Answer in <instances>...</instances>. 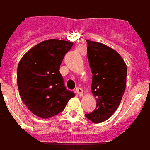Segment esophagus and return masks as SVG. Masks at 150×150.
<instances>
[{
	"instance_id": "34e87169",
	"label": "esophagus",
	"mask_w": 150,
	"mask_h": 150,
	"mask_svg": "<svg viewBox=\"0 0 150 150\" xmlns=\"http://www.w3.org/2000/svg\"><path fill=\"white\" fill-rule=\"evenodd\" d=\"M76 92H77V94L79 96H83V94H84V91H83V89H82L81 88H76Z\"/></svg>"
}]
</instances>
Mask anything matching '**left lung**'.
I'll return each instance as SVG.
<instances>
[{
	"label": "left lung",
	"mask_w": 150,
	"mask_h": 150,
	"mask_svg": "<svg viewBox=\"0 0 150 150\" xmlns=\"http://www.w3.org/2000/svg\"><path fill=\"white\" fill-rule=\"evenodd\" d=\"M86 42L92 74L91 88L96 100V108L85 116L92 122L100 123L109 119L120 104L127 84V69L115 50L103 43Z\"/></svg>",
	"instance_id": "obj_1"
}]
</instances>
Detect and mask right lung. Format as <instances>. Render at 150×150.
I'll return each instance as SVG.
<instances>
[{
    "instance_id": "add662e5",
    "label": "right lung",
    "mask_w": 150,
    "mask_h": 150,
    "mask_svg": "<svg viewBox=\"0 0 150 150\" xmlns=\"http://www.w3.org/2000/svg\"><path fill=\"white\" fill-rule=\"evenodd\" d=\"M74 43L48 39L32 47L23 55L17 68L20 97L37 116L47 119L65 109L75 93L66 89L60 66Z\"/></svg>"
}]
</instances>
